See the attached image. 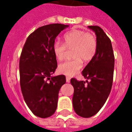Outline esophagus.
I'll return each instance as SVG.
<instances>
[{
  "instance_id": "34e87169",
  "label": "esophagus",
  "mask_w": 132,
  "mask_h": 132,
  "mask_svg": "<svg viewBox=\"0 0 132 132\" xmlns=\"http://www.w3.org/2000/svg\"><path fill=\"white\" fill-rule=\"evenodd\" d=\"M70 77H66V82L70 83Z\"/></svg>"
}]
</instances>
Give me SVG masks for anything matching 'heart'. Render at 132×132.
<instances>
[{"label": "heart", "mask_w": 132, "mask_h": 132, "mask_svg": "<svg viewBox=\"0 0 132 132\" xmlns=\"http://www.w3.org/2000/svg\"><path fill=\"white\" fill-rule=\"evenodd\" d=\"M64 43L59 40L53 44V52L58 61L65 58L68 50H72L71 61L60 64L58 72L66 76L72 77L78 73L82 67V60L89 62L94 57L97 51V40L91 33L83 30L75 29L64 36Z\"/></svg>", "instance_id": "obj_1"}]
</instances>
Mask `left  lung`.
<instances>
[{"label": "left lung", "instance_id": "left-lung-1", "mask_svg": "<svg viewBox=\"0 0 132 132\" xmlns=\"http://www.w3.org/2000/svg\"><path fill=\"white\" fill-rule=\"evenodd\" d=\"M88 27L95 32L97 51L82 71L86 81L75 78L70 79L74 88L73 108L77 114L84 118L96 114L105 103L112 89L114 68V55L110 39L98 26Z\"/></svg>", "mask_w": 132, "mask_h": 132}]
</instances>
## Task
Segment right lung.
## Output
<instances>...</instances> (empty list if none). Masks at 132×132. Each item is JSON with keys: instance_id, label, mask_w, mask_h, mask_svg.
Wrapping results in <instances>:
<instances>
[{"instance_id": "obj_1", "label": "right lung", "mask_w": 132, "mask_h": 132, "mask_svg": "<svg viewBox=\"0 0 132 132\" xmlns=\"http://www.w3.org/2000/svg\"><path fill=\"white\" fill-rule=\"evenodd\" d=\"M68 25L51 24L30 34L20 57V84L26 103L34 114L48 118L57 106L58 94L66 83L64 75L51 77L57 67L53 52L56 37Z\"/></svg>"}]
</instances>
